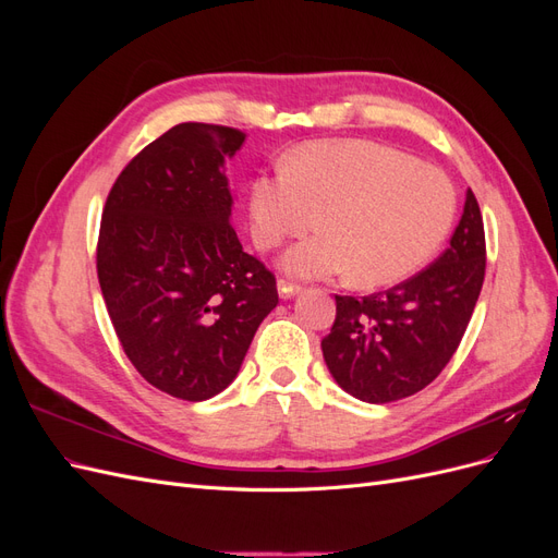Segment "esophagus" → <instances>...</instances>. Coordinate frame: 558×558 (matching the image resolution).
I'll return each instance as SVG.
<instances>
[{
    "mask_svg": "<svg viewBox=\"0 0 558 558\" xmlns=\"http://www.w3.org/2000/svg\"><path fill=\"white\" fill-rule=\"evenodd\" d=\"M277 289H279V298H281V300H289V298H293V295H298V293L302 291V286H300V283H293V281H289V279H279Z\"/></svg>",
    "mask_w": 558,
    "mask_h": 558,
    "instance_id": "34e87169",
    "label": "esophagus"
}]
</instances>
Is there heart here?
Wrapping results in <instances>:
<instances>
[{
  "instance_id": "1",
  "label": "heart",
  "mask_w": 558,
  "mask_h": 558,
  "mask_svg": "<svg viewBox=\"0 0 558 558\" xmlns=\"http://www.w3.org/2000/svg\"><path fill=\"white\" fill-rule=\"evenodd\" d=\"M449 177L373 142H310L286 170L251 185V232L265 251L316 228L283 253L295 277L344 275L353 286H388L424 267L456 221Z\"/></svg>"
}]
</instances>
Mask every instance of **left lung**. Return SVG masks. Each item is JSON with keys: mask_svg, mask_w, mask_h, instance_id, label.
I'll use <instances>...</instances> for the list:
<instances>
[{"mask_svg": "<svg viewBox=\"0 0 558 558\" xmlns=\"http://www.w3.org/2000/svg\"><path fill=\"white\" fill-rule=\"evenodd\" d=\"M484 269V221L468 189L463 216L440 258L388 291L335 295V324L320 340L335 381L375 404L426 388L463 340Z\"/></svg>", "mask_w": 558, "mask_h": 558, "instance_id": "1", "label": "left lung"}]
</instances>
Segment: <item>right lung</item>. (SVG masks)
<instances>
[{"mask_svg":"<svg viewBox=\"0 0 558 558\" xmlns=\"http://www.w3.org/2000/svg\"><path fill=\"white\" fill-rule=\"evenodd\" d=\"M242 130L179 123L113 181L97 238V279L118 342L158 391L207 400L238 377L277 279L230 226L221 170Z\"/></svg>","mask_w":558,"mask_h":558,"instance_id":"add662e5","label":"right lung"}]
</instances>
